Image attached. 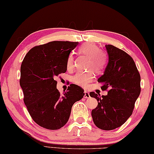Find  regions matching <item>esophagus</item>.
I'll use <instances>...</instances> for the list:
<instances>
[{
  "instance_id": "1",
  "label": "esophagus",
  "mask_w": 154,
  "mask_h": 154,
  "mask_svg": "<svg viewBox=\"0 0 154 154\" xmlns=\"http://www.w3.org/2000/svg\"><path fill=\"white\" fill-rule=\"evenodd\" d=\"M84 98H91L90 94H89V93L87 91L84 92Z\"/></svg>"
}]
</instances>
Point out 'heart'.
Wrapping results in <instances>:
<instances>
[{"instance_id": "b5f03b06", "label": "heart", "mask_w": 154, "mask_h": 154, "mask_svg": "<svg viewBox=\"0 0 154 154\" xmlns=\"http://www.w3.org/2000/svg\"><path fill=\"white\" fill-rule=\"evenodd\" d=\"M79 51L90 58L89 67L93 68L96 72H100L105 68L107 64V58L104 54L100 52L98 46L92 43H85L79 48ZM74 56L73 54L67 57V69H71L73 67ZM94 72L92 71L88 72H78L72 77V81L82 87H87L88 85L91 83L94 79Z\"/></svg>"}]
</instances>
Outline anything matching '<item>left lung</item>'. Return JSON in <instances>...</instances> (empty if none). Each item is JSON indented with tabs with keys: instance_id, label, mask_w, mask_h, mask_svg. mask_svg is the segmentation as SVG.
Wrapping results in <instances>:
<instances>
[{
	"instance_id": "obj_1",
	"label": "left lung",
	"mask_w": 154,
	"mask_h": 154,
	"mask_svg": "<svg viewBox=\"0 0 154 154\" xmlns=\"http://www.w3.org/2000/svg\"><path fill=\"white\" fill-rule=\"evenodd\" d=\"M108 63L98 82L102 84V91L108 95L102 96L91 92L90 96L98 101L92 110L95 125L109 131L119 127L132 115L134 103L140 95V75L131 56L111 45L105 46Z\"/></svg>"
}]
</instances>
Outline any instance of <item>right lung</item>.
I'll list each match as a JSON object with an SVG mask.
<instances>
[{
  "instance_id": "right-lung-1",
  "label": "right lung",
  "mask_w": 154,
  "mask_h": 154,
  "mask_svg": "<svg viewBox=\"0 0 154 154\" xmlns=\"http://www.w3.org/2000/svg\"><path fill=\"white\" fill-rule=\"evenodd\" d=\"M79 42L52 41L32 48L21 65L20 84L23 101L39 126L58 130L68 121L75 102L84 96L79 86L71 84L63 95L54 79L67 71V59Z\"/></svg>"
}]
</instances>
